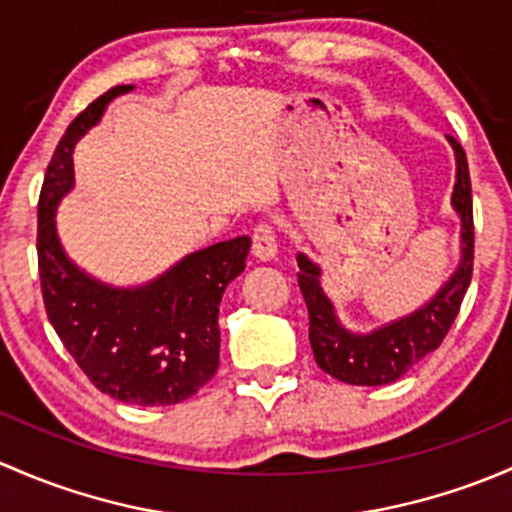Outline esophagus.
<instances>
[{
  "label": "esophagus",
  "mask_w": 512,
  "mask_h": 512,
  "mask_svg": "<svg viewBox=\"0 0 512 512\" xmlns=\"http://www.w3.org/2000/svg\"><path fill=\"white\" fill-rule=\"evenodd\" d=\"M251 236H254V256L258 261H271L278 254L276 231L271 224H258Z\"/></svg>",
  "instance_id": "34e87169"
}]
</instances>
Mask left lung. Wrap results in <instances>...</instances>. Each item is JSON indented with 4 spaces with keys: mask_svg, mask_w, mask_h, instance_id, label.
<instances>
[{
    "mask_svg": "<svg viewBox=\"0 0 512 512\" xmlns=\"http://www.w3.org/2000/svg\"><path fill=\"white\" fill-rule=\"evenodd\" d=\"M456 155V184L451 204L461 217V263L439 293L414 310L412 315L392 320L372 333H350L337 320L333 303L320 288V268L308 256L298 254V286L308 305L310 347L315 362L330 377L357 387H379L397 382L419 360L444 342L451 330L463 295L473 276V199L471 175L463 147L446 135Z\"/></svg>",
    "mask_w": 512,
    "mask_h": 512,
    "instance_id": "8db88e82",
    "label": "left lung"
}]
</instances>
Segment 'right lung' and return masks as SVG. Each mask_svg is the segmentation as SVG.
Masks as SVG:
<instances>
[{"instance_id":"obj_1","label":"right lung","mask_w":512,"mask_h":512,"mask_svg":"<svg viewBox=\"0 0 512 512\" xmlns=\"http://www.w3.org/2000/svg\"><path fill=\"white\" fill-rule=\"evenodd\" d=\"M133 86L93 100L63 133L39 197L41 293L46 315L86 377L103 394L138 407H167L197 394L219 367V303L246 268L251 239L219 241L184 256L140 288H113L63 254L56 207L73 187V147L105 105Z\"/></svg>"}]
</instances>
